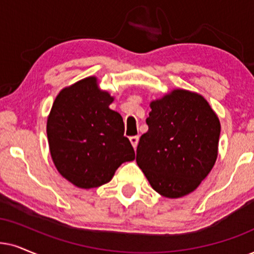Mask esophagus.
Masks as SVG:
<instances>
[{
  "instance_id": "34e87169",
  "label": "esophagus",
  "mask_w": 254,
  "mask_h": 254,
  "mask_svg": "<svg viewBox=\"0 0 254 254\" xmlns=\"http://www.w3.org/2000/svg\"><path fill=\"white\" fill-rule=\"evenodd\" d=\"M129 139H130V143L132 144L133 149H136L137 144H138V140H139V137H138V136H131Z\"/></svg>"
}]
</instances>
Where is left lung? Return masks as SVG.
Here are the masks:
<instances>
[{
    "mask_svg": "<svg viewBox=\"0 0 254 254\" xmlns=\"http://www.w3.org/2000/svg\"><path fill=\"white\" fill-rule=\"evenodd\" d=\"M149 127L137 146L138 166L166 198L193 192L218 156L220 123L203 96L176 89L150 103Z\"/></svg>",
    "mask_w": 254,
    "mask_h": 254,
    "instance_id": "1",
    "label": "left lung"
}]
</instances>
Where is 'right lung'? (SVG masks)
Listing matches in <instances>:
<instances>
[{"mask_svg":"<svg viewBox=\"0 0 254 254\" xmlns=\"http://www.w3.org/2000/svg\"><path fill=\"white\" fill-rule=\"evenodd\" d=\"M114 97L86 77L57 95L47 122L50 155L59 172L77 188L110 182L134 151L124 136L123 118L109 108Z\"/></svg>","mask_w":254,"mask_h":254,"instance_id":"add662e5","label":"right lung"}]
</instances>
